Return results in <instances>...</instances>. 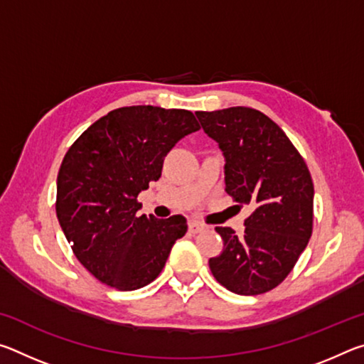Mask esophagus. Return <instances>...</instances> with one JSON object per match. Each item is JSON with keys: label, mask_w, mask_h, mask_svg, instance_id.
I'll return each instance as SVG.
<instances>
[{"label": "esophagus", "mask_w": 364, "mask_h": 364, "mask_svg": "<svg viewBox=\"0 0 364 364\" xmlns=\"http://www.w3.org/2000/svg\"><path fill=\"white\" fill-rule=\"evenodd\" d=\"M207 226L204 223H200V221H196V220H191L189 221V231L193 234H197V232H202L205 231Z\"/></svg>", "instance_id": "34e87169"}]
</instances>
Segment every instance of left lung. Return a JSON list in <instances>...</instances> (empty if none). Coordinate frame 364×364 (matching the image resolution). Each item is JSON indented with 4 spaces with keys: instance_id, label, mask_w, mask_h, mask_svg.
Segmentation results:
<instances>
[{
    "instance_id": "8db88e82",
    "label": "left lung",
    "mask_w": 364,
    "mask_h": 364,
    "mask_svg": "<svg viewBox=\"0 0 364 364\" xmlns=\"http://www.w3.org/2000/svg\"><path fill=\"white\" fill-rule=\"evenodd\" d=\"M196 115L225 154V191L254 208L241 237L231 228H215L225 249L208 260L210 271L234 294H264L287 278L311 237L310 170L286 133L260 110L237 106Z\"/></svg>"
}]
</instances>
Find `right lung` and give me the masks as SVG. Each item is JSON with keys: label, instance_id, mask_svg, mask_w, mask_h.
<instances>
[{"label": "right lung", "instance_id": "1", "mask_svg": "<svg viewBox=\"0 0 364 364\" xmlns=\"http://www.w3.org/2000/svg\"><path fill=\"white\" fill-rule=\"evenodd\" d=\"M200 128L191 110H110L80 134L60 164L56 213L77 260L117 291H134L164 269L186 218L138 215V194L162 175L178 141Z\"/></svg>", "mask_w": 364, "mask_h": 364}]
</instances>
